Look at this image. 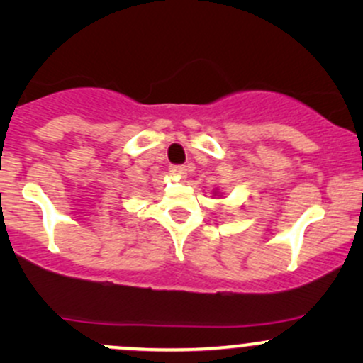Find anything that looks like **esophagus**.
Listing matches in <instances>:
<instances>
[{
    "label": "esophagus",
    "instance_id": "1",
    "mask_svg": "<svg viewBox=\"0 0 363 363\" xmlns=\"http://www.w3.org/2000/svg\"><path fill=\"white\" fill-rule=\"evenodd\" d=\"M170 172L176 174V176L186 177V174H187V167H186V165H170Z\"/></svg>",
    "mask_w": 363,
    "mask_h": 363
}]
</instances>
